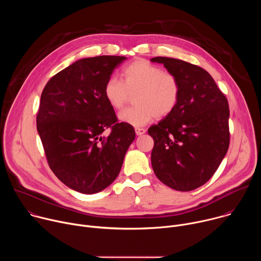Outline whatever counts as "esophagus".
<instances>
[{"instance_id": "1", "label": "esophagus", "mask_w": 261, "mask_h": 261, "mask_svg": "<svg viewBox=\"0 0 261 261\" xmlns=\"http://www.w3.org/2000/svg\"><path fill=\"white\" fill-rule=\"evenodd\" d=\"M135 133L136 135H142L145 133V129L143 128H135Z\"/></svg>"}]
</instances>
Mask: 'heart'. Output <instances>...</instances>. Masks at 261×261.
Instances as JSON below:
<instances>
[{"mask_svg":"<svg viewBox=\"0 0 261 261\" xmlns=\"http://www.w3.org/2000/svg\"><path fill=\"white\" fill-rule=\"evenodd\" d=\"M121 76L122 81L109 77L103 93L108 104L115 109L122 108L130 95L135 94V105L119 114V119L124 123L139 127L154 118H165L179 102L181 84L177 75L146 60L131 62L123 68Z\"/></svg>","mask_w":261,"mask_h":261,"instance_id":"obj_1","label":"heart"}]
</instances>
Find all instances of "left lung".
I'll list each match as a JSON object with an SVG mask.
<instances>
[{
  "mask_svg": "<svg viewBox=\"0 0 261 261\" xmlns=\"http://www.w3.org/2000/svg\"><path fill=\"white\" fill-rule=\"evenodd\" d=\"M151 61L164 64L181 84L175 109L147 130L154 139V172L171 189H197L214 175L228 151L227 98L199 66L165 57Z\"/></svg>",
  "mask_w": 261,
  "mask_h": 261,
  "instance_id": "obj_1",
  "label": "left lung"
}]
</instances>
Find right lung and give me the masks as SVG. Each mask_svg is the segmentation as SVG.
<instances>
[{"label": "right lung", "mask_w": 261, "mask_h": 261, "mask_svg": "<svg viewBox=\"0 0 261 261\" xmlns=\"http://www.w3.org/2000/svg\"><path fill=\"white\" fill-rule=\"evenodd\" d=\"M126 59L80 60L54 75L42 91L36 122L47 163L77 192L94 194L108 187L135 139L134 128L119 122L103 93L106 81Z\"/></svg>", "instance_id": "add662e5"}]
</instances>
